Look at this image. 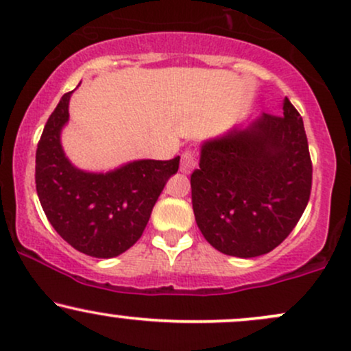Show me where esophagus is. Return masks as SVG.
<instances>
[{
    "label": "esophagus",
    "instance_id": "1",
    "mask_svg": "<svg viewBox=\"0 0 351 351\" xmlns=\"http://www.w3.org/2000/svg\"><path fill=\"white\" fill-rule=\"evenodd\" d=\"M197 166V156L195 151H185L182 154V159H180V172L184 174H191V172Z\"/></svg>",
    "mask_w": 351,
    "mask_h": 351
}]
</instances>
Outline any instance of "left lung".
Listing matches in <instances>:
<instances>
[{
  "label": "left lung",
  "instance_id": "obj_1",
  "mask_svg": "<svg viewBox=\"0 0 351 351\" xmlns=\"http://www.w3.org/2000/svg\"><path fill=\"white\" fill-rule=\"evenodd\" d=\"M282 111L261 113L200 147L191 176L193 215L205 240L228 256L273 251L307 207L312 162L304 121L287 98Z\"/></svg>",
  "mask_w": 351,
  "mask_h": 351
}]
</instances>
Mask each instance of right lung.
Returning <instances> with one entry per match:
<instances>
[{"label":"right lung","instance_id":"1","mask_svg":"<svg viewBox=\"0 0 351 351\" xmlns=\"http://www.w3.org/2000/svg\"><path fill=\"white\" fill-rule=\"evenodd\" d=\"M70 95L60 98L37 144V197L53 230L70 246L93 258L119 256L141 238L180 158L131 160L108 172L75 167L60 143Z\"/></svg>","mask_w":351,"mask_h":351}]
</instances>
